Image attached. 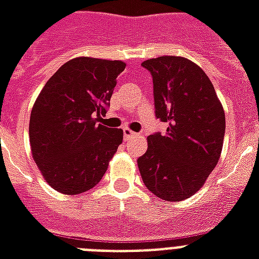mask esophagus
Masks as SVG:
<instances>
[{
    "mask_svg": "<svg viewBox=\"0 0 259 259\" xmlns=\"http://www.w3.org/2000/svg\"><path fill=\"white\" fill-rule=\"evenodd\" d=\"M134 137H137V133H134L133 130L127 129V127L123 129V138H125V141H130Z\"/></svg>",
    "mask_w": 259,
    "mask_h": 259,
    "instance_id": "1",
    "label": "esophagus"
}]
</instances>
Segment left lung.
I'll list each match as a JSON object with an SVG mask.
<instances>
[{
  "instance_id": "left-lung-1",
  "label": "left lung",
  "mask_w": 259,
  "mask_h": 259,
  "mask_svg": "<svg viewBox=\"0 0 259 259\" xmlns=\"http://www.w3.org/2000/svg\"><path fill=\"white\" fill-rule=\"evenodd\" d=\"M153 78L156 117L165 134L148 137L138 158L146 188L166 201H181L203 187L217 166L226 130L225 110L212 83L196 63L161 56L141 64Z\"/></svg>"
}]
</instances>
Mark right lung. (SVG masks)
I'll list each match as a JSON object with an SVG mask.
<instances>
[{"label": "right lung", "instance_id": "right-lung-1", "mask_svg": "<svg viewBox=\"0 0 259 259\" xmlns=\"http://www.w3.org/2000/svg\"><path fill=\"white\" fill-rule=\"evenodd\" d=\"M121 60L75 58L42 87L29 121L32 156L58 192L78 195L94 188L122 144L123 132L97 123L106 114L125 70Z\"/></svg>", "mask_w": 259, "mask_h": 259}]
</instances>
